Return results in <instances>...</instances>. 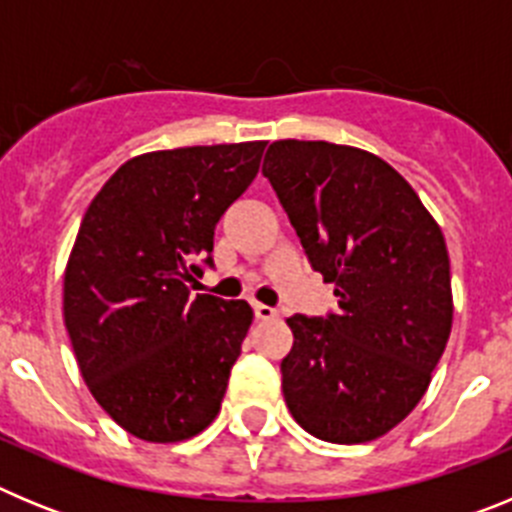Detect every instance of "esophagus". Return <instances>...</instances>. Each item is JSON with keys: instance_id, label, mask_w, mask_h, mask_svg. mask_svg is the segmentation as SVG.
I'll use <instances>...</instances> for the list:
<instances>
[{"instance_id": "34e87169", "label": "esophagus", "mask_w": 512, "mask_h": 512, "mask_svg": "<svg viewBox=\"0 0 512 512\" xmlns=\"http://www.w3.org/2000/svg\"><path fill=\"white\" fill-rule=\"evenodd\" d=\"M253 315H256V318H259V320H274L279 315V312L274 310V307L261 305V302H256V305H253Z\"/></svg>"}]
</instances>
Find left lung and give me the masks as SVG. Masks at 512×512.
Masks as SVG:
<instances>
[{"label":"left lung","instance_id":"1","mask_svg":"<svg viewBox=\"0 0 512 512\" xmlns=\"http://www.w3.org/2000/svg\"><path fill=\"white\" fill-rule=\"evenodd\" d=\"M264 176L338 312L287 318L289 413L310 436L366 443L425 395L454 320L446 241L384 158L328 140H274Z\"/></svg>","mask_w":512,"mask_h":512}]
</instances>
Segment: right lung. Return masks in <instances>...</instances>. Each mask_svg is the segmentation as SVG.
<instances>
[{"label":"right lung","instance_id":"obj_1","mask_svg":"<svg viewBox=\"0 0 512 512\" xmlns=\"http://www.w3.org/2000/svg\"><path fill=\"white\" fill-rule=\"evenodd\" d=\"M264 140L135 156L84 212L63 271V323L94 400L130 436L176 443L217 418L253 310L192 297L223 212ZM197 289V287H194Z\"/></svg>","mask_w":512,"mask_h":512}]
</instances>
